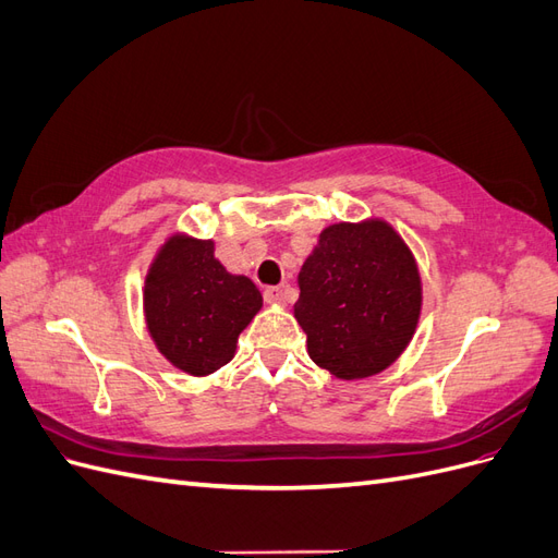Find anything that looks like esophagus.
Returning a JSON list of instances; mask_svg holds the SVG:
<instances>
[{"label":"esophagus","mask_w":558,"mask_h":558,"mask_svg":"<svg viewBox=\"0 0 558 558\" xmlns=\"http://www.w3.org/2000/svg\"><path fill=\"white\" fill-rule=\"evenodd\" d=\"M263 298L265 302H269V305H283L286 302V293L279 289V286H267L263 291Z\"/></svg>","instance_id":"1"}]
</instances>
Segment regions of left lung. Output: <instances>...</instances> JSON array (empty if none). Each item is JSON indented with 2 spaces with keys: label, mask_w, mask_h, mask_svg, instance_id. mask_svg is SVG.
Wrapping results in <instances>:
<instances>
[{
  "label": "left lung",
  "mask_w": 558,
  "mask_h": 558,
  "mask_svg": "<svg viewBox=\"0 0 558 558\" xmlns=\"http://www.w3.org/2000/svg\"><path fill=\"white\" fill-rule=\"evenodd\" d=\"M298 283L295 318L310 359L330 375H377L410 344L421 279L410 248L384 221L326 228Z\"/></svg>",
  "instance_id": "1"
}]
</instances>
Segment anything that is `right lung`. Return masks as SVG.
<instances>
[{
  "mask_svg": "<svg viewBox=\"0 0 558 558\" xmlns=\"http://www.w3.org/2000/svg\"><path fill=\"white\" fill-rule=\"evenodd\" d=\"M263 307L246 277L214 258V242L177 234L150 265L144 289L146 324L162 356L195 377L232 361L238 337Z\"/></svg>",
  "mask_w": 558,
  "mask_h": 558,
  "instance_id": "1",
  "label": "right lung"
}]
</instances>
